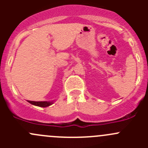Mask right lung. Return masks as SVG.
<instances>
[{"instance_id": "obj_1", "label": "right lung", "mask_w": 148, "mask_h": 148, "mask_svg": "<svg viewBox=\"0 0 148 148\" xmlns=\"http://www.w3.org/2000/svg\"><path fill=\"white\" fill-rule=\"evenodd\" d=\"M30 104H33V105L38 106V107H46L49 106L53 104V101H43V102H35V101H28Z\"/></svg>"}]
</instances>
